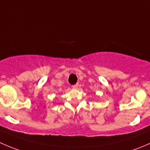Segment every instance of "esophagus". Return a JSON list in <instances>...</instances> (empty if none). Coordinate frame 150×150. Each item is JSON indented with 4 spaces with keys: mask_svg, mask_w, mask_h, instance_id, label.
Here are the masks:
<instances>
[{
    "mask_svg": "<svg viewBox=\"0 0 150 150\" xmlns=\"http://www.w3.org/2000/svg\"><path fill=\"white\" fill-rule=\"evenodd\" d=\"M78 86H79V84L76 83V84H75V85H73V86H72V88H77L78 87Z\"/></svg>",
    "mask_w": 150,
    "mask_h": 150,
    "instance_id": "obj_1",
    "label": "esophagus"
}]
</instances>
